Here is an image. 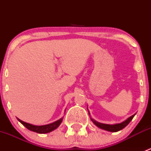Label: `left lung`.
Returning a JSON list of instances; mask_svg holds the SVG:
<instances>
[{
	"mask_svg": "<svg viewBox=\"0 0 151 151\" xmlns=\"http://www.w3.org/2000/svg\"><path fill=\"white\" fill-rule=\"evenodd\" d=\"M87 109H88V107H87ZM88 115H91V114H90L89 110H88ZM135 115H136V113H135L134 115H132L131 117H129V118H127L126 121H124L122 123H116V124H112V125H111V124H105V123H99V122H97L96 121H95L94 119H93V118H91V116H90V117H91V120L93 121V123L94 124H95L96 126H97V127L99 128V129H104V130L108 131V132H118V131L121 130V129H123V128L126 127V126H127V125L131 122V121L133 119V118L134 117Z\"/></svg>",
	"mask_w": 151,
	"mask_h": 151,
	"instance_id": "8db88e82",
	"label": "left lung"
}]
</instances>
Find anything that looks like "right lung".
Segmentation results:
<instances>
[{
  "label": "right lung",
  "instance_id": "right-lung-1",
  "mask_svg": "<svg viewBox=\"0 0 151 151\" xmlns=\"http://www.w3.org/2000/svg\"><path fill=\"white\" fill-rule=\"evenodd\" d=\"M63 118H61L60 119L58 120L55 122H53L52 123H50V124L47 125H43V126H35V125H32L30 123H25L24 121H21L19 118H17L18 121H19L24 126L27 128V129H29L30 131H32V132H36V133L39 134H47L49 133V132H52L53 130L57 129L61 123L62 121H63Z\"/></svg>",
  "mask_w": 151,
  "mask_h": 151
}]
</instances>
